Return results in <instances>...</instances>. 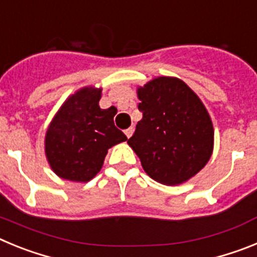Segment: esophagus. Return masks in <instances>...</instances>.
Here are the masks:
<instances>
[{
  "label": "esophagus",
  "instance_id": "34e87169",
  "mask_svg": "<svg viewBox=\"0 0 257 257\" xmlns=\"http://www.w3.org/2000/svg\"><path fill=\"white\" fill-rule=\"evenodd\" d=\"M133 134H134V127H128L127 130H124V135H126L127 138H131Z\"/></svg>",
  "mask_w": 257,
  "mask_h": 257
}]
</instances>
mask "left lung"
Listing matches in <instances>:
<instances>
[{"instance_id":"obj_1","label":"left lung","mask_w":257,"mask_h":257,"mask_svg":"<svg viewBox=\"0 0 257 257\" xmlns=\"http://www.w3.org/2000/svg\"><path fill=\"white\" fill-rule=\"evenodd\" d=\"M143 118L127 140L157 183L179 185L198 174L213 151V126L205 104L176 77L138 87Z\"/></svg>"}]
</instances>
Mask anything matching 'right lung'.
<instances>
[{"label":"right lung","instance_id":"right-lung-1","mask_svg":"<svg viewBox=\"0 0 257 257\" xmlns=\"http://www.w3.org/2000/svg\"><path fill=\"white\" fill-rule=\"evenodd\" d=\"M101 88L86 86L59 108L45 136V154L59 178L87 183L103 167L108 149L126 142L114 126V106L101 109Z\"/></svg>","mask_w":257,"mask_h":257}]
</instances>
